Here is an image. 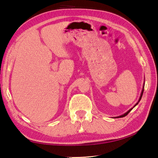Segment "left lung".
<instances>
[{"label":"left lung","mask_w":158,"mask_h":158,"mask_svg":"<svg viewBox=\"0 0 158 158\" xmlns=\"http://www.w3.org/2000/svg\"><path fill=\"white\" fill-rule=\"evenodd\" d=\"M143 92H144V87H143V90H142V92H141V94H140V98H139V102H140V99H141V98H142V96H143ZM138 103L139 102H137L136 104V105H135V106H136V105H138ZM135 106H134V107H135ZM132 109H130L129 110H128V111H127V112H126V113H124L123 114V115H120V116H119V117H117H117H126L127 115V114H128L130 111H131V110H132Z\"/></svg>","instance_id":"obj_1"}]
</instances>
